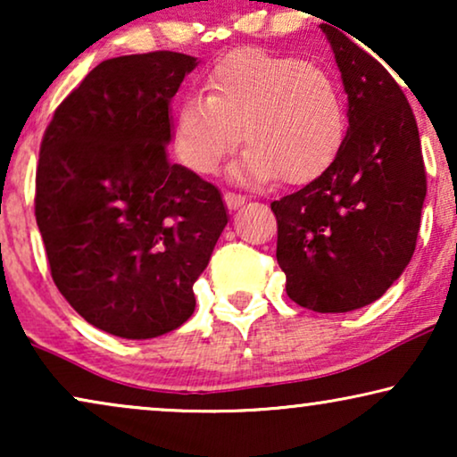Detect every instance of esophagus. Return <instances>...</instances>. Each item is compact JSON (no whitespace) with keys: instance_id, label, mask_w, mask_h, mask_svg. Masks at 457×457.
I'll use <instances>...</instances> for the list:
<instances>
[{"instance_id":"esophagus-1","label":"esophagus","mask_w":457,"mask_h":457,"mask_svg":"<svg viewBox=\"0 0 457 457\" xmlns=\"http://www.w3.org/2000/svg\"><path fill=\"white\" fill-rule=\"evenodd\" d=\"M247 202L245 195H241V193H233V191H227L224 193V204H227L228 210H237L241 208L243 204Z\"/></svg>"}]
</instances>
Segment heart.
I'll use <instances>...</instances> for the list:
<instances>
[{"mask_svg":"<svg viewBox=\"0 0 457 457\" xmlns=\"http://www.w3.org/2000/svg\"><path fill=\"white\" fill-rule=\"evenodd\" d=\"M235 179L305 183L327 168L345 139V108L335 80L310 62L264 49H237L205 77V96L177 112L180 160L210 174L241 143Z\"/></svg>","mask_w":457,"mask_h":457,"instance_id":"b5f03b06","label":"heart"}]
</instances>
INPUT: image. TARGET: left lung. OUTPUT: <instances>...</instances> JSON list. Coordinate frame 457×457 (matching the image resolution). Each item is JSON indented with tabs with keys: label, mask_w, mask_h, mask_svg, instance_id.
Listing matches in <instances>:
<instances>
[{
	"label": "left lung",
	"mask_w": 457,
	"mask_h": 457,
	"mask_svg": "<svg viewBox=\"0 0 457 457\" xmlns=\"http://www.w3.org/2000/svg\"><path fill=\"white\" fill-rule=\"evenodd\" d=\"M320 29L347 93L349 129L327 170L270 208L287 295L339 314L377 302L410 264L427 172L402 87L343 29Z\"/></svg>",
	"instance_id": "obj_1"
}]
</instances>
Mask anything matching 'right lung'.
<instances>
[{
    "label": "right lung",
    "instance_id": "add662e5",
    "mask_svg": "<svg viewBox=\"0 0 457 457\" xmlns=\"http://www.w3.org/2000/svg\"><path fill=\"white\" fill-rule=\"evenodd\" d=\"M197 58L105 60L54 112L35 179L49 270L93 327L152 339L187 322L228 216L220 191L170 164V99Z\"/></svg>",
    "mask_w": 457,
    "mask_h": 457
}]
</instances>
